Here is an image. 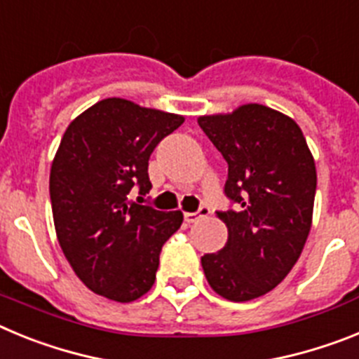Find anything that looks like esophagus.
<instances>
[{"instance_id":"34e87169","label":"esophagus","mask_w":359,"mask_h":359,"mask_svg":"<svg viewBox=\"0 0 359 359\" xmlns=\"http://www.w3.org/2000/svg\"><path fill=\"white\" fill-rule=\"evenodd\" d=\"M208 214H210V210H208L207 207H201L198 212H187V214L183 215V217H185V223L190 224V223H196L198 219L207 217Z\"/></svg>"}]
</instances>
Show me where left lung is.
Returning a JSON list of instances; mask_svg holds the SVG:
<instances>
[{
	"mask_svg": "<svg viewBox=\"0 0 359 359\" xmlns=\"http://www.w3.org/2000/svg\"><path fill=\"white\" fill-rule=\"evenodd\" d=\"M199 128L228 163L224 194L241 210L219 212L228 241L201 257L208 284L231 302L278 286L302 253L313 223L315 158L291 116L262 104L203 115Z\"/></svg>",
	"mask_w": 359,
	"mask_h": 359,
	"instance_id": "8db88e82",
	"label": "left lung"
}]
</instances>
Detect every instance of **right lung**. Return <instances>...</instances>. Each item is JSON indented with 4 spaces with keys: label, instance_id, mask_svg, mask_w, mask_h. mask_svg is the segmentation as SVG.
Here are the masks:
<instances>
[{
    "label": "right lung",
    "instance_id": "1",
    "mask_svg": "<svg viewBox=\"0 0 359 359\" xmlns=\"http://www.w3.org/2000/svg\"><path fill=\"white\" fill-rule=\"evenodd\" d=\"M183 122L113 97L88 107L62 135L50 169L53 224L66 261L93 293L126 304L156 280L161 246L183 214L138 205L129 192L151 190L149 158Z\"/></svg>",
    "mask_w": 359,
    "mask_h": 359
}]
</instances>
